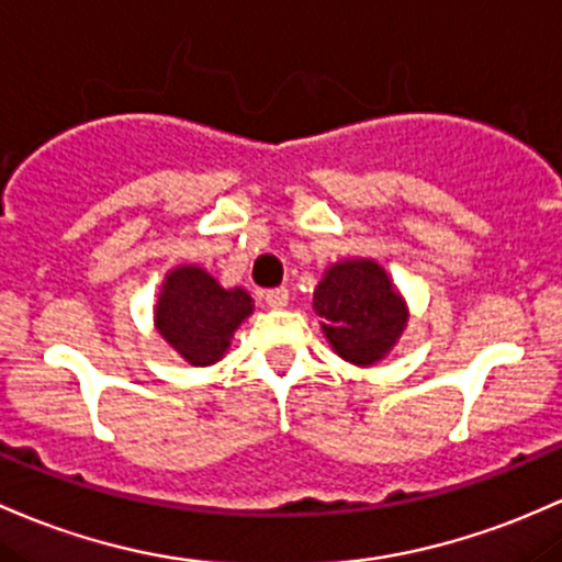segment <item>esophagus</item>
I'll return each instance as SVG.
<instances>
[{
  "label": "esophagus",
  "instance_id": "obj_1",
  "mask_svg": "<svg viewBox=\"0 0 562 562\" xmlns=\"http://www.w3.org/2000/svg\"><path fill=\"white\" fill-rule=\"evenodd\" d=\"M263 301H267L269 310H285V306H288V291H285V288H274V291H267Z\"/></svg>",
  "mask_w": 562,
  "mask_h": 562
}]
</instances>
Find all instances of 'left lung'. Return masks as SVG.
Listing matches in <instances>:
<instances>
[{
	"mask_svg": "<svg viewBox=\"0 0 562 562\" xmlns=\"http://www.w3.org/2000/svg\"><path fill=\"white\" fill-rule=\"evenodd\" d=\"M312 310L325 341L357 368L379 366L408 328L411 310L390 271L373 258H341L323 271Z\"/></svg>",
	"mask_w": 562,
	"mask_h": 562,
	"instance_id": "obj_1",
	"label": "left lung"
}]
</instances>
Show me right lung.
I'll list each match as a JSON object with an SVG mask.
<instances>
[{
  "mask_svg": "<svg viewBox=\"0 0 562 562\" xmlns=\"http://www.w3.org/2000/svg\"><path fill=\"white\" fill-rule=\"evenodd\" d=\"M252 314L245 288H224L207 269L178 263L165 274L154 301V328L191 368L224 360L234 330Z\"/></svg>",
  "mask_w": 562,
  "mask_h": 562,
  "instance_id": "add662e5",
  "label": "right lung"
}]
</instances>
